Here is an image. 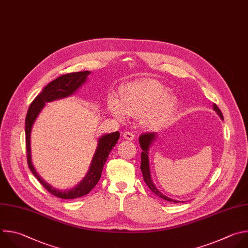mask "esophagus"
I'll return each mask as SVG.
<instances>
[{
  "label": "esophagus",
  "mask_w": 248,
  "mask_h": 248,
  "mask_svg": "<svg viewBox=\"0 0 248 248\" xmlns=\"http://www.w3.org/2000/svg\"><path fill=\"white\" fill-rule=\"evenodd\" d=\"M123 137H124L125 139H127V140H132L135 139V134H134L133 132H131V131H126V132H124Z\"/></svg>",
  "instance_id": "obj_1"
}]
</instances>
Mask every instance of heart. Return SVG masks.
Instances as JSON below:
<instances>
[{"instance_id":"b5f03b06","label":"heart","mask_w":248,"mask_h":248,"mask_svg":"<svg viewBox=\"0 0 248 248\" xmlns=\"http://www.w3.org/2000/svg\"><path fill=\"white\" fill-rule=\"evenodd\" d=\"M178 108L177 97L170 88L155 80H138L129 83L122 94L108 95L109 112L124 121L131 116H140L141 123L150 129H157L168 124Z\"/></svg>"}]
</instances>
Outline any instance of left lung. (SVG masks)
<instances>
[{"mask_svg":"<svg viewBox=\"0 0 248 248\" xmlns=\"http://www.w3.org/2000/svg\"><path fill=\"white\" fill-rule=\"evenodd\" d=\"M213 108L214 110L218 113V115L223 119V114H222V111L220 110V108L214 104L213 105ZM155 138H156V134L155 133H153V132H147V133H143L140 136L139 138V141H140V147H141V155H140V170H141V173H142V176H143V181L145 182V184L147 185V186L151 188V190L153 192H155L156 195H158L159 197H161V199L167 201V202H175V203H178V202H179V201H173L171 199H169V197L165 196L164 194H162L155 186L153 180H152V176H151V171H150V161H148V150H150V145L152 144V142L154 140H155Z\"/></svg>","mask_w":248,"mask_h":248,"instance_id":"8db88e82","label":"left lung"}]
</instances>
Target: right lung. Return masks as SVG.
Instances as JSON below:
<instances>
[{"label": "right lung", "mask_w": 248, "mask_h": 248, "mask_svg": "<svg viewBox=\"0 0 248 248\" xmlns=\"http://www.w3.org/2000/svg\"><path fill=\"white\" fill-rule=\"evenodd\" d=\"M90 74V71H80V72H72L62 75L48 83L43 91L35 97V100L31 103L26 119H25V140H26V152H27V163L28 167L33 173V175L37 178V180L41 183V185L53 195L59 197L62 200H73L78 199L83 195L88 194L97 184L98 180L101 178L102 171L108 160L110 151L118 141L120 137L119 132H114L111 134H108L98 139V144L96 151L93 155L90 169L83 179V181L77 185L75 187L66 190H59L53 188L48 184L45 183L39 175L36 173L33 164L31 162V151H30V134L33 123L35 122L37 116L40 111L45 107L46 103L53 102L59 98H62L68 95H71L82 84L85 83L87 76Z\"/></svg>", "instance_id": "obj_1"}]
</instances>
